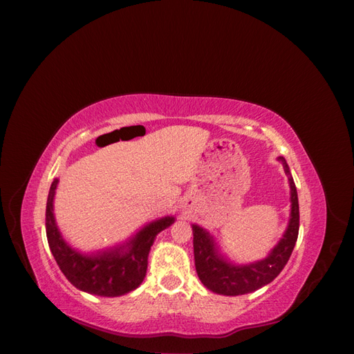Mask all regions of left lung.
I'll return each instance as SVG.
<instances>
[{"mask_svg":"<svg viewBox=\"0 0 354 354\" xmlns=\"http://www.w3.org/2000/svg\"><path fill=\"white\" fill-rule=\"evenodd\" d=\"M291 186V218L283 238L279 241L267 259L246 266H234L218 254L212 236L207 230L194 224V252L195 267L201 282L209 291L221 295H242L257 291L261 286L270 283L282 272L289 257L292 254L299 229L298 195L294 178L289 173L285 158H279Z\"/></svg>","mask_w":354,"mask_h":354,"instance_id":"8db88e82","label":"left lung"}]
</instances>
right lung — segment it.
<instances>
[{
	"mask_svg": "<svg viewBox=\"0 0 354 354\" xmlns=\"http://www.w3.org/2000/svg\"><path fill=\"white\" fill-rule=\"evenodd\" d=\"M59 180L51 183L47 208H46V232L53 257L66 279L84 292L100 297H118L133 291L140 285L147 270V255L159 232L174 223V217H165L147 224L136 236L115 250L99 252L95 255H84L72 250L63 241L56 226L53 214Z\"/></svg>",
	"mask_w": 354,
	"mask_h": 354,
	"instance_id": "obj_1",
	"label": "right lung"
}]
</instances>
